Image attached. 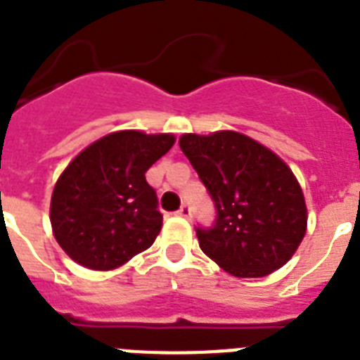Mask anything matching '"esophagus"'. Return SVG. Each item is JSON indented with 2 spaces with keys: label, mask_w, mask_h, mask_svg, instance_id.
<instances>
[{
  "label": "esophagus",
  "mask_w": 360,
  "mask_h": 360,
  "mask_svg": "<svg viewBox=\"0 0 360 360\" xmlns=\"http://www.w3.org/2000/svg\"><path fill=\"white\" fill-rule=\"evenodd\" d=\"M177 214H179V216H183V217H190V216H192V208H190L188 203H183V205H181L179 210H177Z\"/></svg>",
  "instance_id": "esophagus-1"
}]
</instances>
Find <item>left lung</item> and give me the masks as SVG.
<instances>
[{
	"label": "left lung",
	"mask_w": 360,
	"mask_h": 360,
	"mask_svg": "<svg viewBox=\"0 0 360 360\" xmlns=\"http://www.w3.org/2000/svg\"><path fill=\"white\" fill-rule=\"evenodd\" d=\"M179 146L214 201L199 247L226 273L258 278L288 264L306 234L304 194L289 166L236 131L183 135Z\"/></svg>",
	"instance_id": "8db88e82"
}]
</instances>
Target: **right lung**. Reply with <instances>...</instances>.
<instances>
[{
    "mask_svg": "<svg viewBox=\"0 0 360 360\" xmlns=\"http://www.w3.org/2000/svg\"><path fill=\"white\" fill-rule=\"evenodd\" d=\"M174 143L168 134L117 131L87 146L63 170L51 198V225L77 264L110 271L155 241L162 214L144 174Z\"/></svg>",
    "mask_w": 360,
    "mask_h": 360,
    "instance_id": "add662e5",
    "label": "right lung"
}]
</instances>
